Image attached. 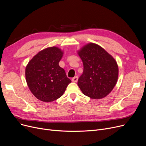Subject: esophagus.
Listing matches in <instances>:
<instances>
[{"mask_svg": "<svg viewBox=\"0 0 146 146\" xmlns=\"http://www.w3.org/2000/svg\"><path fill=\"white\" fill-rule=\"evenodd\" d=\"M72 82H77L78 80V76H75V77H74L73 78H72Z\"/></svg>", "mask_w": 146, "mask_h": 146, "instance_id": "34e87169", "label": "esophagus"}]
</instances>
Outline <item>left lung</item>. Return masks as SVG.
<instances>
[{
    "label": "left lung",
    "instance_id": "obj_1",
    "mask_svg": "<svg viewBox=\"0 0 146 146\" xmlns=\"http://www.w3.org/2000/svg\"><path fill=\"white\" fill-rule=\"evenodd\" d=\"M83 72L78 85L82 93L91 99L106 97L115 86L118 66L115 58L100 45L89 42L78 51Z\"/></svg>",
    "mask_w": 146,
    "mask_h": 146
}]
</instances>
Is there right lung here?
<instances>
[{
    "mask_svg": "<svg viewBox=\"0 0 146 146\" xmlns=\"http://www.w3.org/2000/svg\"><path fill=\"white\" fill-rule=\"evenodd\" d=\"M64 52L53 46L38 52L25 68L27 85L34 96L44 102L57 100L72 81L59 62Z\"/></svg>",
    "mask_w": 146,
    "mask_h": 146,
    "instance_id": "right-lung-1",
    "label": "right lung"
}]
</instances>
